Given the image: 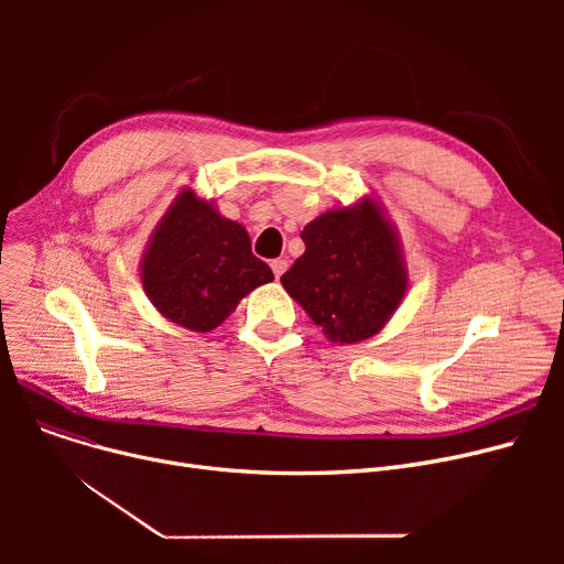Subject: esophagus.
<instances>
[{
	"label": "esophagus",
	"instance_id": "esophagus-1",
	"mask_svg": "<svg viewBox=\"0 0 564 564\" xmlns=\"http://www.w3.org/2000/svg\"><path fill=\"white\" fill-rule=\"evenodd\" d=\"M285 270H288V260H283V258L272 260V272H274L276 279H281V274H283Z\"/></svg>",
	"mask_w": 564,
	"mask_h": 564
}]
</instances>
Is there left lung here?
Here are the masks:
<instances>
[{"label": "left lung", "instance_id": "left-lung-1", "mask_svg": "<svg viewBox=\"0 0 564 564\" xmlns=\"http://www.w3.org/2000/svg\"><path fill=\"white\" fill-rule=\"evenodd\" d=\"M306 251L281 276L283 288L332 343L354 345L383 329L409 288L395 226L364 196L332 207L302 230Z\"/></svg>", "mask_w": 564, "mask_h": 564}]
</instances>
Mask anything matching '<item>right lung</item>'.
I'll list each match as a JSON object with an SVG mask.
<instances>
[{"label":"right lung","instance_id":"right-lung-1","mask_svg":"<svg viewBox=\"0 0 564 564\" xmlns=\"http://www.w3.org/2000/svg\"><path fill=\"white\" fill-rule=\"evenodd\" d=\"M139 276L166 319L198 334L217 329L251 290L274 281L270 264L251 253L247 228L192 187L173 198L151 232Z\"/></svg>","mask_w":564,"mask_h":564}]
</instances>
